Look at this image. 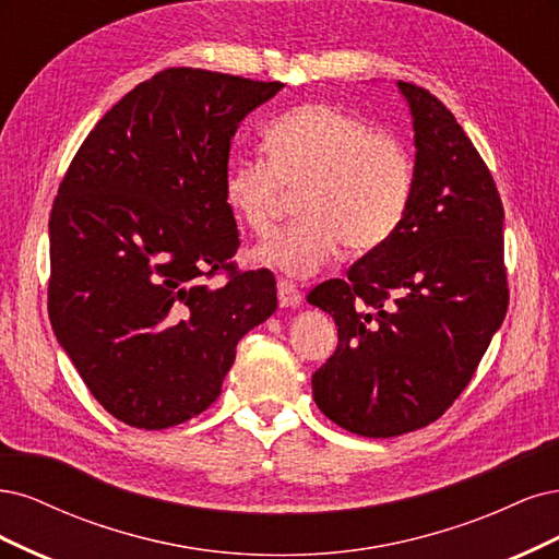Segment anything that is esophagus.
Instances as JSON below:
<instances>
[{
    "mask_svg": "<svg viewBox=\"0 0 559 559\" xmlns=\"http://www.w3.org/2000/svg\"><path fill=\"white\" fill-rule=\"evenodd\" d=\"M276 290H278V304L285 306V309H295V306L301 304V293L297 290V285L287 278L276 281Z\"/></svg>",
    "mask_w": 559,
    "mask_h": 559,
    "instance_id": "1",
    "label": "esophagus"
}]
</instances>
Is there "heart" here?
<instances>
[{
    "label": "heart",
    "instance_id": "heart-1",
    "mask_svg": "<svg viewBox=\"0 0 559 559\" xmlns=\"http://www.w3.org/2000/svg\"><path fill=\"white\" fill-rule=\"evenodd\" d=\"M266 151L243 153L225 171V202L255 234L272 231L287 192H301V221L255 248L253 258L309 276L341 246L371 253L404 223L413 159L404 143L330 104H301L269 122Z\"/></svg>",
    "mask_w": 559,
    "mask_h": 559
}]
</instances>
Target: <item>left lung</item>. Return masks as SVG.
Returning <instances> with one entry per match:
<instances>
[{"label": "left lung", "mask_w": 559, "mask_h": 559, "mask_svg": "<svg viewBox=\"0 0 559 559\" xmlns=\"http://www.w3.org/2000/svg\"><path fill=\"white\" fill-rule=\"evenodd\" d=\"M416 132L413 194L381 248L309 293L338 328L313 400L353 435L388 439L441 418L488 350L509 306L503 206L455 116L400 81Z\"/></svg>", "instance_id": "1"}]
</instances>
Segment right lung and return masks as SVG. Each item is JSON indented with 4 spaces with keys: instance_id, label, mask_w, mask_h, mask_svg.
Instances as JSON below:
<instances>
[{
    "instance_id": "right-lung-1",
    "label": "right lung",
    "mask_w": 559,
    "mask_h": 559,
    "mask_svg": "<svg viewBox=\"0 0 559 559\" xmlns=\"http://www.w3.org/2000/svg\"><path fill=\"white\" fill-rule=\"evenodd\" d=\"M283 83L174 67L81 143L50 211L48 316L93 397L167 429L218 400L239 338L276 311L269 269L239 272L225 171L239 122ZM221 271L225 284H211Z\"/></svg>"
}]
</instances>
